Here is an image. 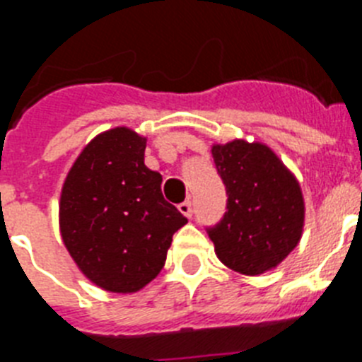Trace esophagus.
Returning a JSON list of instances; mask_svg holds the SVG:
<instances>
[{
  "label": "esophagus",
  "mask_w": 362,
  "mask_h": 362,
  "mask_svg": "<svg viewBox=\"0 0 362 362\" xmlns=\"http://www.w3.org/2000/svg\"><path fill=\"white\" fill-rule=\"evenodd\" d=\"M177 209L185 217H192V201H183V203H179Z\"/></svg>",
  "instance_id": "1"
}]
</instances>
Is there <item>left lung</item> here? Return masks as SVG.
Returning a JSON list of instances; mask_svg holds the SVG:
<instances>
[{
    "instance_id": "1",
    "label": "left lung",
    "mask_w": 362,
    "mask_h": 362,
    "mask_svg": "<svg viewBox=\"0 0 362 362\" xmlns=\"http://www.w3.org/2000/svg\"><path fill=\"white\" fill-rule=\"evenodd\" d=\"M212 158L228 196L225 217L209 228L216 255L230 270L261 276L299 245L305 226L299 181L264 143H216Z\"/></svg>"
}]
</instances>
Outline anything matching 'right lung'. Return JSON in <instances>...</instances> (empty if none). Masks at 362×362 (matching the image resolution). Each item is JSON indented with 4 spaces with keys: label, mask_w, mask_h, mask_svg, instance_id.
<instances>
[{
    "label": "right lung",
    "mask_w": 362,
    "mask_h": 362,
    "mask_svg": "<svg viewBox=\"0 0 362 362\" xmlns=\"http://www.w3.org/2000/svg\"><path fill=\"white\" fill-rule=\"evenodd\" d=\"M145 146L146 137L127 127L98 134L62 188L63 245L83 276L107 292H139L156 279L172 235L188 221L163 197Z\"/></svg>",
    "instance_id": "1"
}]
</instances>
